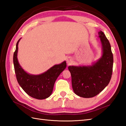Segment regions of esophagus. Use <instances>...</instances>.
<instances>
[{"mask_svg": "<svg viewBox=\"0 0 126 126\" xmlns=\"http://www.w3.org/2000/svg\"><path fill=\"white\" fill-rule=\"evenodd\" d=\"M70 61H71V59L70 58H68V59H67V63H69L70 62Z\"/></svg>", "mask_w": 126, "mask_h": 126, "instance_id": "1", "label": "esophagus"}]
</instances>
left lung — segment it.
Masks as SVG:
<instances>
[{
	"mask_svg": "<svg viewBox=\"0 0 126 126\" xmlns=\"http://www.w3.org/2000/svg\"><path fill=\"white\" fill-rule=\"evenodd\" d=\"M102 45V57L91 66H69L72 87L80 97L90 98L100 93L110 81L113 66V55L108 39L102 31L98 32Z\"/></svg>",
	"mask_w": 126,
	"mask_h": 126,
	"instance_id": "left-lung-1",
	"label": "left lung"
}]
</instances>
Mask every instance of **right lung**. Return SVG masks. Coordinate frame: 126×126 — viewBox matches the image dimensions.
I'll list each match as a JSON object with an SVG mask.
<instances>
[{"label":"right lung","mask_w":126,"mask_h":126,"mask_svg":"<svg viewBox=\"0 0 126 126\" xmlns=\"http://www.w3.org/2000/svg\"><path fill=\"white\" fill-rule=\"evenodd\" d=\"M20 39L16 44V49L13 54V64L18 83L24 91L32 97L38 100L49 97L51 95L56 80L66 68V62L53 66L39 75L29 74L22 68L17 60L18 45Z\"/></svg>","instance_id":"obj_1"}]
</instances>
